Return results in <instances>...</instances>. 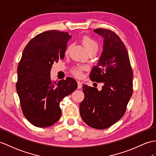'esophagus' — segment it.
<instances>
[{"label":"esophagus","instance_id":"34e87169","mask_svg":"<svg viewBox=\"0 0 156 156\" xmlns=\"http://www.w3.org/2000/svg\"><path fill=\"white\" fill-rule=\"evenodd\" d=\"M82 85H83V83H82V82L79 81H77V88H78L79 89H81Z\"/></svg>","mask_w":156,"mask_h":156}]
</instances>
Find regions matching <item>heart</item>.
<instances>
[{"label": "heart", "instance_id": "heart-1", "mask_svg": "<svg viewBox=\"0 0 156 156\" xmlns=\"http://www.w3.org/2000/svg\"><path fill=\"white\" fill-rule=\"evenodd\" d=\"M82 43L84 45V47L87 50V51L89 52L90 51H97L98 48V45L97 41L90 37L89 36H84L82 38ZM69 48H68L67 49V52L69 51ZM87 69V67L84 66H79L73 68L71 70V73L74 76L77 77H81L82 76V71L83 70H85Z\"/></svg>", "mask_w": 156, "mask_h": 156}]
</instances>
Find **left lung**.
I'll return each instance as SVG.
<instances>
[{"mask_svg": "<svg viewBox=\"0 0 156 156\" xmlns=\"http://www.w3.org/2000/svg\"><path fill=\"white\" fill-rule=\"evenodd\" d=\"M94 32L104 38L103 50L90 79L103 83V86L98 90L83 85L85 98L79 110L88 126L102 130L118 122L126 112L133 92V72L127 49L119 36L108 29Z\"/></svg>", "mask_w": 156, "mask_h": 156, "instance_id": "8db88e82", "label": "left lung"}]
</instances>
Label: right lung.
Wrapping results in <instances>:
<instances>
[{
    "mask_svg": "<svg viewBox=\"0 0 156 156\" xmlns=\"http://www.w3.org/2000/svg\"><path fill=\"white\" fill-rule=\"evenodd\" d=\"M68 32L49 30L37 34L25 47L18 63L16 91L22 112L34 126L45 128L62 116L59 102L77 88L71 77L53 82L50 71L54 62L65 57Z\"/></svg>",
    "mask_w": 156,
    "mask_h": 156,
    "instance_id": "right-lung-1",
    "label": "right lung"
}]
</instances>
